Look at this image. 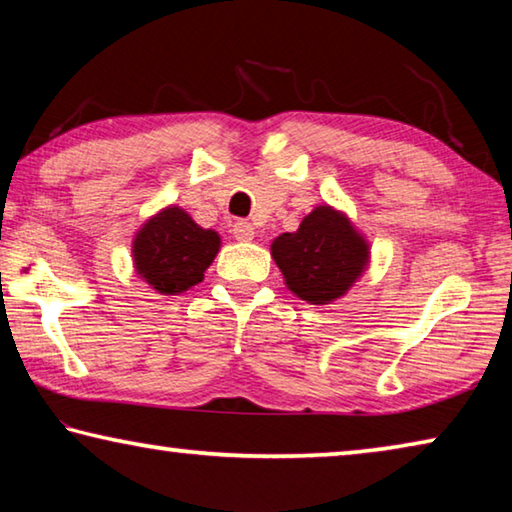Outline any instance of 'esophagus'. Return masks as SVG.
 <instances>
[{
    "label": "esophagus",
    "instance_id": "34e87169",
    "mask_svg": "<svg viewBox=\"0 0 512 512\" xmlns=\"http://www.w3.org/2000/svg\"><path fill=\"white\" fill-rule=\"evenodd\" d=\"M232 235H235L237 241H253L255 228L248 221H237L235 225H232Z\"/></svg>",
    "mask_w": 512,
    "mask_h": 512
}]
</instances>
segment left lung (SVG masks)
<instances>
[{
    "label": "left lung",
    "mask_w": 512,
    "mask_h": 512,
    "mask_svg": "<svg viewBox=\"0 0 512 512\" xmlns=\"http://www.w3.org/2000/svg\"><path fill=\"white\" fill-rule=\"evenodd\" d=\"M271 255L289 291L311 305H329L366 271L370 246L343 212L318 205L296 232L273 241Z\"/></svg>",
    "instance_id": "left-lung-1"
}]
</instances>
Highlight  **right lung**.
Instances as JSON below:
<instances>
[{
	"mask_svg": "<svg viewBox=\"0 0 512 512\" xmlns=\"http://www.w3.org/2000/svg\"><path fill=\"white\" fill-rule=\"evenodd\" d=\"M219 248V232L201 228L185 210L169 205L137 230L135 273L162 296H178L203 282Z\"/></svg>",
	"mask_w": 512,
	"mask_h": 512,
	"instance_id": "1",
	"label": "right lung"
}]
</instances>
